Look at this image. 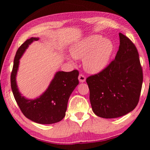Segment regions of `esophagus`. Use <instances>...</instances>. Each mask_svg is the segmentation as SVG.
<instances>
[{
    "mask_svg": "<svg viewBox=\"0 0 150 150\" xmlns=\"http://www.w3.org/2000/svg\"><path fill=\"white\" fill-rule=\"evenodd\" d=\"M78 79H79V80L81 83L85 82V80H86L85 76H84L83 74H79V77H78Z\"/></svg>",
    "mask_w": 150,
    "mask_h": 150,
    "instance_id": "esophagus-1",
    "label": "esophagus"
}]
</instances>
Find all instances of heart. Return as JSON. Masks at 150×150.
Segmentation results:
<instances>
[{"label": "heart", "instance_id": "heart-1", "mask_svg": "<svg viewBox=\"0 0 150 150\" xmlns=\"http://www.w3.org/2000/svg\"><path fill=\"white\" fill-rule=\"evenodd\" d=\"M114 50L112 42L100 35H92L75 44L71 54L83 59L86 71L91 73L101 71L106 67Z\"/></svg>", "mask_w": 150, "mask_h": 150}]
</instances>
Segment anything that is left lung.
<instances>
[{
	"label": "left lung",
	"mask_w": 150,
	"mask_h": 150,
	"mask_svg": "<svg viewBox=\"0 0 150 150\" xmlns=\"http://www.w3.org/2000/svg\"><path fill=\"white\" fill-rule=\"evenodd\" d=\"M120 45L114 60L103 70L87 78L93 111L104 118L120 117L136 107L143 72L137 48L119 33Z\"/></svg>",
	"instance_id": "left-lung-1"
}]
</instances>
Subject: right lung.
Listing matches in <instances>:
<instances>
[{
    "label": "right lung",
    "mask_w": 150,
    "mask_h": 150,
    "mask_svg": "<svg viewBox=\"0 0 150 150\" xmlns=\"http://www.w3.org/2000/svg\"><path fill=\"white\" fill-rule=\"evenodd\" d=\"M38 40V38L28 39L18 49L11 75V88L20 110L27 118L36 123L50 124L61 121L65 116L68 100L79 84V71L75 69L70 72H57L49 87L39 98L29 100L22 96L16 82L19 59L28 45Z\"/></svg>",
    "instance_id": "add662e5"
}]
</instances>
